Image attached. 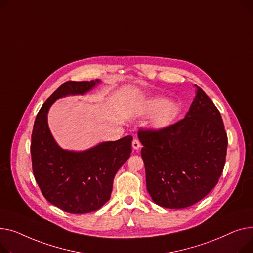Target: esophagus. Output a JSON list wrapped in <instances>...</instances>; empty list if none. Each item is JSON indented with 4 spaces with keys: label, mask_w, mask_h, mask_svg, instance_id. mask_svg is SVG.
I'll use <instances>...</instances> for the list:
<instances>
[{
    "label": "esophagus",
    "mask_w": 253,
    "mask_h": 253,
    "mask_svg": "<svg viewBox=\"0 0 253 253\" xmlns=\"http://www.w3.org/2000/svg\"><path fill=\"white\" fill-rule=\"evenodd\" d=\"M132 148H133V149H135V150H138V149H140V147H141V144H140V142L137 140V139H135V140H133L132 141Z\"/></svg>",
    "instance_id": "34e87169"
}]
</instances>
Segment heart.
<instances>
[{
  "mask_svg": "<svg viewBox=\"0 0 253 253\" xmlns=\"http://www.w3.org/2000/svg\"><path fill=\"white\" fill-rule=\"evenodd\" d=\"M180 107L174 101H168L165 98H152L148 100L144 106V113L152 115L151 126L159 129L169 126L179 114Z\"/></svg>",
  "mask_w": 253,
  "mask_h": 253,
  "instance_id": "obj_1",
  "label": "heart"
}]
</instances>
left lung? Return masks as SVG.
<instances>
[{"instance_id":"1","label":"left lung","mask_w":253,"mask_h":253,"mask_svg":"<svg viewBox=\"0 0 253 253\" xmlns=\"http://www.w3.org/2000/svg\"><path fill=\"white\" fill-rule=\"evenodd\" d=\"M185 118L159 130H140L146 186L166 209H185L215 187L224 169L228 137L213 102L195 84Z\"/></svg>"}]
</instances>
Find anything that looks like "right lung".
<instances>
[{
	"label": "right lung",
	"mask_w": 253,
	"mask_h": 253,
	"mask_svg": "<svg viewBox=\"0 0 253 253\" xmlns=\"http://www.w3.org/2000/svg\"><path fill=\"white\" fill-rule=\"evenodd\" d=\"M100 83H64L43 103L34 125L31 154L35 179L44 198L73 214L95 211L110 199L114 176L130 156L132 137L102 142L84 151L65 150L49 128L48 112L56 100L84 95Z\"/></svg>",
	"instance_id": "1"
}]
</instances>
